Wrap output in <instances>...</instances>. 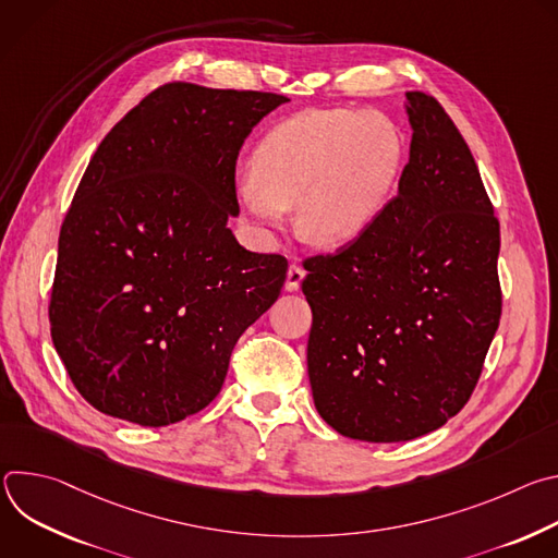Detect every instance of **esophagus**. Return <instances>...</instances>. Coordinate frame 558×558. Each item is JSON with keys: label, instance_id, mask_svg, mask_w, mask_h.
Here are the masks:
<instances>
[{"label": "esophagus", "instance_id": "34e87169", "mask_svg": "<svg viewBox=\"0 0 558 558\" xmlns=\"http://www.w3.org/2000/svg\"><path fill=\"white\" fill-rule=\"evenodd\" d=\"M302 280H304V269H302V267H298V265H291V267H289V271H287L284 289H287V291H298Z\"/></svg>", "mask_w": 558, "mask_h": 558}]
</instances>
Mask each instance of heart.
Segmentation results:
<instances>
[{"mask_svg": "<svg viewBox=\"0 0 558 558\" xmlns=\"http://www.w3.org/2000/svg\"><path fill=\"white\" fill-rule=\"evenodd\" d=\"M400 163V132L381 114L306 110L263 136L238 194L267 227H280L298 207L304 241L340 247L377 218Z\"/></svg>", "mask_w": 558, "mask_h": 558, "instance_id": "obj_1", "label": "heart"}]
</instances>
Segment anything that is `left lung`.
<instances>
[{"label": "left lung", "instance_id": "obj_1", "mask_svg": "<svg viewBox=\"0 0 558 558\" xmlns=\"http://www.w3.org/2000/svg\"><path fill=\"white\" fill-rule=\"evenodd\" d=\"M411 156L397 196L357 241L311 256L308 381L340 435L392 444L454 417L499 329V220L461 132L407 93Z\"/></svg>", "mask_w": 558, "mask_h": 558}]
</instances>
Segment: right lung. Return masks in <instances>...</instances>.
I'll use <instances>...</instances> for the list:
<instances>
[{
  "mask_svg": "<svg viewBox=\"0 0 558 558\" xmlns=\"http://www.w3.org/2000/svg\"><path fill=\"white\" fill-rule=\"evenodd\" d=\"M289 99L174 82L101 141L59 233L52 344L84 400L168 426L220 392L231 351L278 300L287 258L254 254L238 216L235 161Z\"/></svg>",
  "mask_w": 558,
  "mask_h": 558,
  "instance_id": "1",
  "label": "right lung"
}]
</instances>
